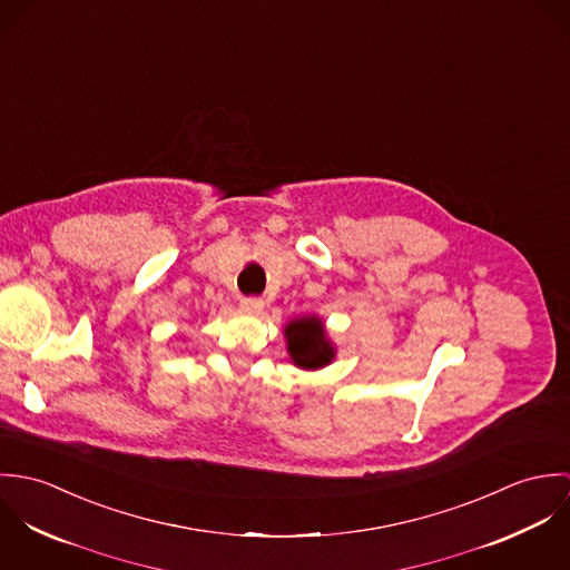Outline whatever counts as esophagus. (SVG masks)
Here are the masks:
<instances>
[{"instance_id":"obj_1","label":"esophagus","mask_w":570,"mask_h":570,"mask_svg":"<svg viewBox=\"0 0 570 570\" xmlns=\"http://www.w3.org/2000/svg\"><path fill=\"white\" fill-rule=\"evenodd\" d=\"M265 307V303L261 298H244L242 301V312L245 314H261Z\"/></svg>"}]
</instances>
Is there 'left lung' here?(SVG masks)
I'll return each mask as SVG.
<instances>
[{
    "instance_id": "8db88e82",
    "label": "left lung",
    "mask_w": 570,
    "mask_h": 570,
    "mask_svg": "<svg viewBox=\"0 0 570 570\" xmlns=\"http://www.w3.org/2000/svg\"><path fill=\"white\" fill-rule=\"evenodd\" d=\"M283 335L292 364L303 371L325 368L335 360V344L326 333L325 321L316 314L292 318L283 326Z\"/></svg>"
}]
</instances>
